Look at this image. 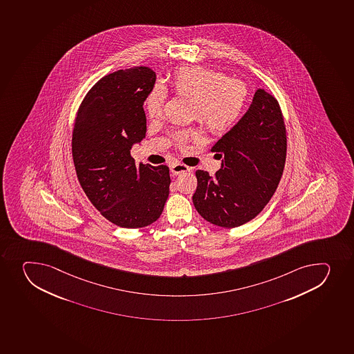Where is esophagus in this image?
<instances>
[{
	"label": "esophagus",
	"mask_w": 354,
	"mask_h": 354,
	"mask_svg": "<svg viewBox=\"0 0 354 354\" xmlns=\"http://www.w3.org/2000/svg\"><path fill=\"white\" fill-rule=\"evenodd\" d=\"M190 169H192V168H190L189 166H187V165L185 164H180V162H175V164L171 166V173L174 175L181 174V173L190 171Z\"/></svg>",
	"instance_id": "obj_1"
}]
</instances>
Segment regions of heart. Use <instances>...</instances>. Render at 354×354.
I'll use <instances>...</instances> for the list:
<instances>
[{"instance_id": "1", "label": "heart", "mask_w": 354, "mask_h": 354, "mask_svg": "<svg viewBox=\"0 0 354 354\" xmlns=\"http://www.w3.org/2000/svg\"><path fill=\"white\" fill-rule=\"evenodd\" d=\"M171 88L175 95L192 99V114L200 120L211 133H224L234 126L245 109L247 88L241 82L230 80L221 71L200 66L181 67L171 77ZM166 93L156 85L147 99V115L159 118L164 109ZM192 131H183L175 136L179 144L186 143Z\"/></svg>"}]
</instances>
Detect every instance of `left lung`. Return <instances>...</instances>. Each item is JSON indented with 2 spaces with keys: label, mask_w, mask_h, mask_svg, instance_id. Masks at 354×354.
I'll return each instance as SVG.
<instances>
[{
  "label": "left lung",
  "mask_w": 354,
  "mask_h": 354,
  "mask_svg": "<svg viewBox=\"0 0 354 354\" xmlns=\"http://www.w3.org/2000/svg\"><path fill=\"white\" fill-rule=\"evenodd\" d=\"M286 128L279 104L259 88L245 115L211 151L221 167L196 171L197 212L211 224L233 228L252 221L276 192L286 160Z\"/></svg>",
  "instance_id": "left-lung-1"
}]
</instances>
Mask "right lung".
<instances>
[{
	"instance_id": "right-lung-1",
	"label": "right lung",
	"mask_w": 354,
	"mask_h": 354,
	"mask_svg": "<svg viewBox=\"0 0 354 354\" xmlns=\"http://www.w3.org/2000/svg\"><path fill=\"white\" fill-rule=\"evenodd\" d=\"M156 83L147 67L118 71L97 82L78 109L73 159L78 181L95 209L120 227L149 226L169 194L166 165L135 164L133 144L147 133L143 104Z\"/></svg>"
}]
</instances>
